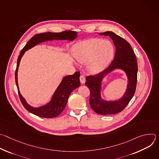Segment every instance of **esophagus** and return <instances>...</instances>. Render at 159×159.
Returning a JSON list of instances; mask_svg holds the SVG:
<instances>
[{
  "instance_id": "1",
  "label": "esophagus",
  "mask_w": 159,
  "mask_h": 159,
  "mask_svg": "<svg viewBox=\"0 0 159 159\" xmlns=\"http://www.w3.org/2000/svg\"><path fill=\"white\" fill-rule=\"evenodd\" d=\"M80 81L82 84H84L85 82V78L83 75H81L80 77Z\"/></svg>"
}]
</instances>
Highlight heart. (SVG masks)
<instances>
[{
  "mask_svg": "<svg viewBox=\"0 0 159 159\" xmlns=\"http://www.w3.org/2000/svg\"><path fill=\"white\" fill-rule=\"evenodd\" d=\"M74 56L80 63H87V69L90 74H98L108 66L114 56L112 43L102 39L93 38L77 43L74 48Z\"/></svg>",
  "mask_w": 159,
  "mask_h": 159,
  "instance_id": "1",
  "label": "heart"
}]
</instances>
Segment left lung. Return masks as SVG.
<instances>
[{
    "instance_id": "obj_1",
    "label": "left lung",
    "mask_w": 159,
    "mask_h": 159,
    "mask_svg": "<svg viewBox=\"0 0 159 159\" xmlns=\"http://www.w3.org/2000/svg\"><path fill=\"white\" fill-rule=\"evenodd\" d=\"M99 34L109 36L112 39L116 47L115 58L109 66L102 72L87 76L85 84L90 90L89 104L93 110L99 115H114L122 111L134 94L138 72L137 58L129 43L123 38L112 31H106ZM115 69L123 70L127 75L128 85L126 92L118 100H103L100 97L102 80L106 75Z\"/></svg>"
}]
</instances>
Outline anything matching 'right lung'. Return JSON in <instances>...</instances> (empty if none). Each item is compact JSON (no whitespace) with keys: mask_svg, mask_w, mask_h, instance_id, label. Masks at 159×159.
Listing matches in <instances>:
<instances>
[{"mask_svg":"<svg viewBox=\"0 0 159 159\" xmlns=\"http://www.w3.org/2000/svg\"><path fill=\"white\" fill-rule=\"evenodd\" d=\"M77 36V33L72 31H65L61 33H43L35 34L31 39L29 40L25 47L22 50L18 57L16 70L15 72L16 84L17 87L18 94L21 103L26 110L33 114L44 118H55L60 115L65 109L68 99L74 89L80 86V72H76L73 75L64 77L53 94L51 101L47 104L38 107H34L29 105L25 98L20 94L17 83V71L19 63L22 57L25 52L34 47L40 43L55 40H69L73 41Z\"/></svg>","mask_w":159,"mask_h":159,"instance_id":"add662e5","label":"right lung"}]
</instances>
